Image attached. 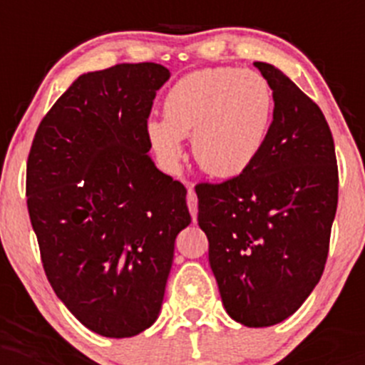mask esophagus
Listing matches in <instances>:
<instances>
[{
	"label": "esophagus",
	"instance_id": "1",
	"mask_svg": "<svg viewBox=\"0 0 365 365\" xmlns=\"http://www.w3.org/2000/svg\"><path fill=\"white\" fill-rule=\"evenodd\" d=\"M187 206H189V212L192 215V220H196L197 217V196L194 192V189L187 190Z\"/></svg>",
	"mask_w": 365,
	"mask_h": 365
}]
</instances>
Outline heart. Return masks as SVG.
<instances>
[{"instance_id":"1","label":"heart","mask_w":365,"mask_h":365,"mask_svg":"<svg viewBox=\"0 0 365 365\" xmlns=\"http://www.w3.org/2000/svg\"><path fill=\"white\" fill-rule=\"evenodd\" d=\"M274 98L267 79L252 70L203 68L176 81L164 97V120H150L148 139L168 165L182 159V138L192 135L201 169L231 178L252 165L270 128Z\"/></svg>"}]
</instances>
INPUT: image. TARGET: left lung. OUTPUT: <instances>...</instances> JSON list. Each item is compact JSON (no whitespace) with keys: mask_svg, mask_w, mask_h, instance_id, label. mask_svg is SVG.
Segmentation results:
<instances>
[{"mask_svg":"<svg viewBox=\"0 0 365 365\" xmlns=\"http://www.w3.org/2000/svg\"><path fill=\"white\" fill-rule=\"evenodd\" d=\"M254 65L274 91L263 150L244 173L196 194L224 309L259 329L289 318L322 279L339 175L322 109L274 65Z\"/></svg>","mask_w":365,"mask_h":365,"instance_id":"obj_1","label":"left lung"}]
</instances>
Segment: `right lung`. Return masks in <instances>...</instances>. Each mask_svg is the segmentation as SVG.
<instances>
[{"label": "right lung", "instance_id": "right-lung-1", "mask_svg": "<svg viewBox=\"0 0 365 365\" xmlns=\"http://www.w3.org/2000/svg\"><path fill=\"white\" fill-rule=\"evenodd\" d=\"M169 76L157 63L83 73L40 121L28 155V212L47 279L104 337L153 325L176 235L190 224L185 187L148 155V116Z\"/></svg>", "mask_w": 365, "mask_h": 365}]
</instances>
